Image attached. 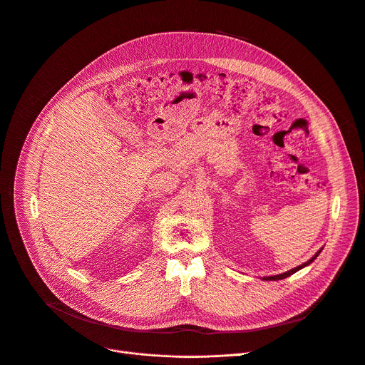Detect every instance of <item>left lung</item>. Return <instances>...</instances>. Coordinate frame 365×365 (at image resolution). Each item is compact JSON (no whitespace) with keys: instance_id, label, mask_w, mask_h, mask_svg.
<instances>
[{"instance_id":"obj_1","label":"left lung","mask_w":365,"mask_h":365,"mask_svg":"<svg viewBox=\"0 0 365 365\" xmlns=\"http://www.w3.org/2000/svg\"><path fill=\"white\" fill-rule=\"evenodd\" d=\"M322 252V249L310 259V260H307L306 263H303V264H300V267H297V268H294V269H289V271H287V272H284V274H279V275H272V277H264L263 279L264 281H278V279H284V278H287V277H289V275H292V274H295L297 271H300V269H303L304 267H307V264H310L317 256H319V253Z\"/></svg>"}]
</instances>
